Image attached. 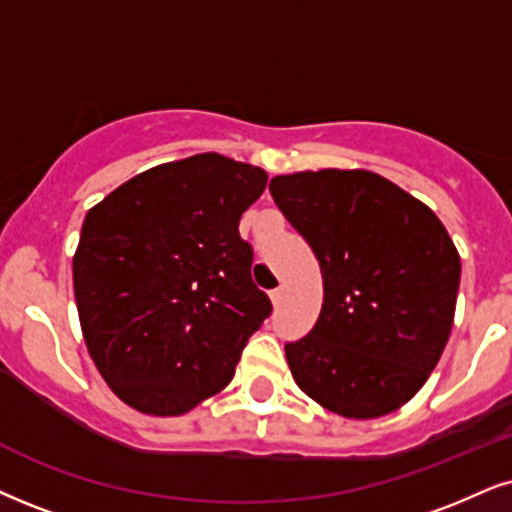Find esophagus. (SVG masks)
Here are the masks:
<instances>
[{
    "mask_svg": "<svg viewBox=\"0 0 512 512\" xmlns=\"http://www.w3.org/2000/svg\"><path fill=\"white\" fill-rule=\"evenodd\" d=\"M282 299H285V287H277V289H273V292H270V301H273L275 306H280Z\"/></svg>",
    "mask_w": 512,
    "mask_h": 512,
    "instance_id": "obj_1",
    "label": "esophagus"
}]
</instances>
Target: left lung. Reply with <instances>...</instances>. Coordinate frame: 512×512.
Here are the masks:
<instances>
[{
	"label": "left lung",
	"instance_id": "1",
	"mask_svg": "<svg viewBox=\"0 0 512 512\" xmlns=\"http://www.w3.org/2000/svg\"><path fill=\"white\" fill-rule=\"evenodd\" d=\"M270 194L323 273L318 323L285 346L296 384L342 418L394 413L449 342L456 244L430 206L372 170L277 175Z\"/></svg>",
	"mask_w": 512,
	"mask_h": 512
}]
</instances>
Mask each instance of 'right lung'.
<instances>
[{"mask_svg": "<svg viewBox=\"0 0 512 512\" xmlns=\"http://www.w3.org/2000/svg\"><path fill=\"white\" fill-rule=\"evenodd\" d=\"M266 185L263 168L208 151L144 170L87 211L73 256L82 337L130 408L182 415L230 384L273 311L239 237Z\"/></svg>", "mask_w": 512, "mask_h": 512, "instance_id": "add662e5", "label": "right lung"}]
</instances>
